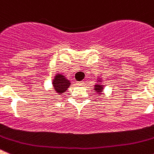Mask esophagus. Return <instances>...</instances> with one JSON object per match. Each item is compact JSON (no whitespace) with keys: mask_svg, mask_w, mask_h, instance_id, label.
<instances>
[{"mask_svg":"<svg viewBox=\"0 0 154 154\" xmlns=\"http://www.w3.org/2000/svg\"><path fill=\"white\" fill-rule=\"evenodd\" d=\"M76 85H84V82H83V81L77 82H76Z\"/></svg>","mask_w":154,"mask_h":154,"instance_id":"esophagus-1","label":"esophagus"}]
</instances>
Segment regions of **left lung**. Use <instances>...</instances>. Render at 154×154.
<instances>
[{"mask_svg": "<svg viewBox=\"0 0 154 154\" xmlns=\"http://www.w3.org/2000/svg\"><path fill=\"white\" fill-rule=\"evenodd\" d=\"M104 88L105 85L103 84V79H102L100 76H99L96 79V83L94 85V91L96 92V93L97 95H102V93L103 92V90H104Z\"/></svg>", "mask_w": 154, "mask_h": 154, "instance_id": "8db88e82", "label": "left lung"}]
</instances>
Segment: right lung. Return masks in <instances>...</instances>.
<instances>
[{
  "instance_id": "right-lung-1",
  "label": "right lung",
  "mask_w": 154,
  "mask_h": 154,
  "mask_svg": "<svg viewBox=\"0 0 154 154\" xmlns=\"http://www.w3.org/2000/svg\"><path fill=\"white\" fill-rule=\"evenodd\" d=\"M71 84V81L66 76L62 73H57L52 80L53 91L58 96H62L69 89Z\"/></svg>"
}]
</instances>
